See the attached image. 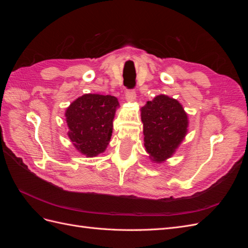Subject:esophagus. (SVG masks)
I'll return each mask as SVG.
<instances>
[{"mask_svg": "<svg viewBox=\"0 0 248 248\" xmlns=\"http://www.w3.org/2000/svg\"><path fill=\"white\" fill-rule=\"evenodd\" d=\"M125 98L127 101H134L137 99V94L136 91L133 89H128L126 90L125 92Z\"/></svg>", "mask_w": 248, "mask_h": 248, "instance_id": "1", "label": "esophagus"}]
</instances>
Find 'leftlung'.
Here are the masks:
<instances>
[{
    "mask_svg": "<svg viewBox=\"0 0 248 248\" xmlns=\"http://www.w3.org/2000/svg\"><path fill=\"white\" fill-rule=\"evenodd\" d=\"M140 110L147 152L156 162L166 160L186 136L188 126L186 112L176 99L166 95L148 101Z\"/></svg>",
    "mask_w": 248,
    "mask_h": 248,
    "instance_id": "left-lung-1",
    "label": "left lung"
}]
</instances>
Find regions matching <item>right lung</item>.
Listing matches in <instances>:
<instances>
[{
    "label": "right lung",
    "instance_id": "obj_1",
    "mask_svg": "<svg viewBox=\"0 0 248 248\" xmlns=\"http://www.w3.org/2000/svg\"><path fill=\"white\" fill-rule=\"evenodd\" d=\"M118 106L116 97L98 94L82 95L70 104L65 112L68 137L80 153L93 157L104 152Z\"/></svg>",
    "mask_w": 248,
    "mask_h": 248
}]
</instances>
